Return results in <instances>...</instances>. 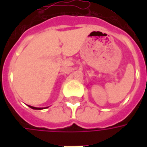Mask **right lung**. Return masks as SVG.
Returning <instances> with one entry per match:
<instances>
[{"instance_id":"add662e5","label":"right lung","mask_w":147,"mask_h":147,"mask_svg":"<svg viewBox=\"0 0 147 147\" xmlns=\"http://www.w3.org/2000/svg\"><path fill=\"white\" fill-rule=\"evenodd\" d=\"M29 107H30L31 109H42L43 108H36V107H33V106H30L29 105Z\"/></svg>"}]
</instances>
